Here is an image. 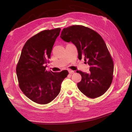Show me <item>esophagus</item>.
<instances>
[{
    "instance_id": "obj_1",
    "label": "esophagus",
    "mask_w": 132,
    "mask_h": 132,
    "mask_svg": "<svg viewBox=\"0 0 132 132\" xmlns=\"http://www.w3.org/2000/svg\"><path fill=\"white\" fill-rule=\"evenodd\" d=\"M69 73L70 74H73L75 73V71L73 70H69Z\"/></svg>"
}]
</instances>
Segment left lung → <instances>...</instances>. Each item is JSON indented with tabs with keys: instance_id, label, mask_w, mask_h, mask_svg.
Wrapping results in <instances>:
<instances>
[{
	"instance_id": "obj_1",
	"label": "left lung",
	"mask_w": 132,
	"mask_h": 132,
	"mask_svg": "<svg viewBox=\"0 0 132 132\" xmlns=\"http://www.w3.org/2000/svg\"><path fill=\"white\" fill-rule=\"evenodd\" d=\"M60 37L76 46L78 59L84 56L85 63L90 67L89 73L77 70L81 80L77 83L79 90L86 96L95 98L104 94L113 80L114 64L104 40L98 33L81 25L63 28Z\"/></svg>"
}]
</instances>
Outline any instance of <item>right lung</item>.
<instances>
[{
  "mask_svg": "<svg viewBox=\"0 0 132 132\" xmlns=\"http://www.w3.org/2000/svg\"><path fill=\"white\" fill-rule=\"evenodd\" d=\"M60 28L45 30L27 41L22 49L16 68L19 85L22 92L33 102L46 104L57 96L62 81L68 71L54 72L46 70L53 47Z\"/></svg>",
  "mask_w": 132,
  "mask_h": 132,
  "instance_id": "1",
  "label": "right lung"
}]
</instances>
